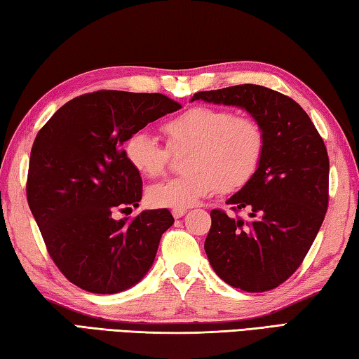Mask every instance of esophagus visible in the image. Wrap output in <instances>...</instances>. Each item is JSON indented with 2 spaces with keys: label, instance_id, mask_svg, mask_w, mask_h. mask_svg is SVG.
I'll return each instance as SVG.
<instances>
[{
  "label": "esophagus",
  "instance_id": "obj_1",
  "mask_svg": "<svg viewBox=\"0 0 359 359\" xmlns=\"http://www.w3.org/2000/svg\"><path fill=\"white\" fill-rule=\"evenodd\" d=\"M187 214V209H172V217L174 218H182Z\"/></svg>",
  "mask_w": 359,
  "mask_h": 359
}]
</instances>
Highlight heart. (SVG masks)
Returning a JSON list of instances; mask_svg holds the SVG:
<instances>
[{"instance_id": "1", "label": "heart", "mask_w": 359, "mask_h": 359, "mask_svg": "<svg viewBox=\"0 0 359 359\" xmlns=\"http://www.w3.org/2000/svg\"><path fill=\"white\" fill-rule=\"evenodd\" d=\"M166 145L139 131L125 142V156L142 177L166 172L172 155H184L179 177L149 188L147 201L158 209H187L214 194L241 190L258 172L266 133L253 117H236L228 109L191 107L161 126Z\"/></svg>"}]
</instances>
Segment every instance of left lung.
Listing matches in <instances>:
<instances>
[{
    "label": "left lung",
    "instance_id": "left-lung-1",
    "mask_svg": "<svg viewBox=\"0 0 359 359\" xmlns=\"http://www.w3.org/2000/svg\"><path fill=\"white\" fill-rule=\"evenodd\" d=\"M224 106L244 107L266 133V151L255 177L231 196V210L210 212L204 242L222 280L248 293L277 288L294 274L311 250L330 201V158L306 111L290 96L261 85L194 93Z\"/></svg>",
    "mask_w": 359,
    "mask_h": 359
}]
</instances>
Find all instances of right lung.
<instances>
[{
    "label": "right lung",
    "instance_id": "1",
    "mask_svg": "<svg viewBox=\"0 0 359 359\" xmlns=\"http://www.w3.org/2000/svg\"><path fill=\"white\" fill-rule=\"evenodd\" d=\"M182 106L161 93L100 90L66 102L39 130L29 156L27 199L47 252L71 283L112 294L154 264L174 223L168 209L115 220L139 205L142 179L123 142Z\"/></svg>",
    "mask_w": 359,
    "mask_h": 359
}]
</instances>
